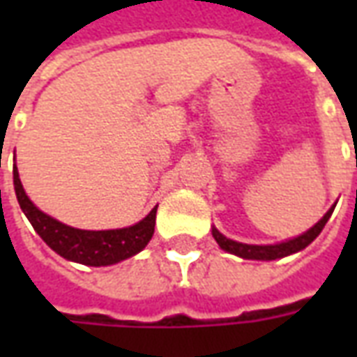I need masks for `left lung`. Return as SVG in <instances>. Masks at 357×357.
Segmentation results:
<instances>
[{
    "mask_svg": "<svg viewBox=\"0 0 357 357\" xmlns=\"http://www.w3.org/2000/svg\"><path fill=\"white\" fill-rule=\"evenodd\" d=\"M333 210L331 208L325 216L317 222V224L312 227V229H307L304 235H300V237H294L291 241H284V243H279V245H243V243H237V241H231L224 237L222 233L218 231L216 227H212V235H214V239L220 247L227 250V252H231L235 256H241V258H247V260H277V258H284V256L294 255V252H298L302 248H306L312 241L321 233V229L327 224V220L333 214Z\"/></svg>",
    "mask_w": 357,
    "mask_h": 357,
    "instance_id": "left-lung-1",
    "label": "left lung"
}]
</instances>
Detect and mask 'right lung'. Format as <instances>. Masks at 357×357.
<instances>
[{
	"instance_id": "obj_1",
	"label": "right lung",
	"mask_w": 357,
	"mask_h": 357,
	"mask_svg": "<svg viewBox=\"0 0 357 357\" xmlns=\"http://www.w3.org/2000/svg\"><path fill=\"white\" fill-rule=\"evenodd\" d=\"M13 181H15V193L19 199L20 208L26 214L32 227L57 255L66 260L84 266H110V264L122 262L147 247V243L155 233L156 206L149 212L147 218H143L139 224L132 227L109 229V231H86L61 224L47 214H43L42 210L36 208L22 189L17 168L13 170Z\"/></svg>"
}]
</instances>
